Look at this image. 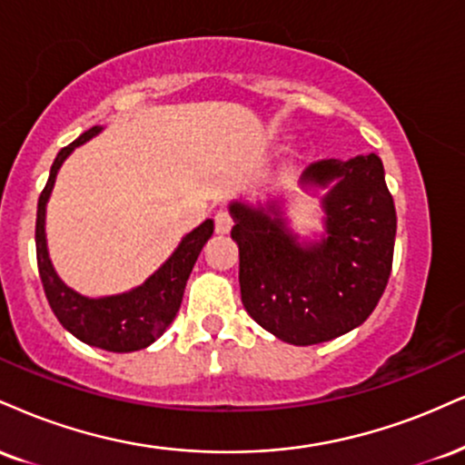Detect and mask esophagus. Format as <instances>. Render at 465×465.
I'll return each mask as SVG.
<instances>
[{
	"label": "esophagus",
	"instance_id": "obj_1",
	"mask_svg": "<svg viewBox=\"0 0 465 465\" xmlns=\"http://www.w3.org/2000/svg\"><path fill=\"white\" fill-rule=\"evenodd\" d=\"M233 225V218L229 214L227 210H218L216 216H214V227H216V233H229V229Z\"/></svg>",
	"mask_w": 465,
	"mask_h": 465
}]
</instances>
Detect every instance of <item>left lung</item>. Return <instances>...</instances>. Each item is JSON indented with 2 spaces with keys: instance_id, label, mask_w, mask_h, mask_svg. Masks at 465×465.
<instances>
[{
  "instance_id": "8db88e82",
  "label": "left lung",
  "mask_w": 465,
  "mask_h": 465,
  "mask_svg": "<svg viewBox=\"0 0 465 465\" xmlns=\"http://www.w3.org/2000/svg\"><path fill=\"white\" fill-rule=\"evenodd\" d=\"M301 186H329L324 233L314 242H299L279 201L266 208L233 201L229 212L244 310L275 338L310 346L349 333L372 314L392 271L396 210L377 153L316 162Z\"/></svg>"
}]
</instances>
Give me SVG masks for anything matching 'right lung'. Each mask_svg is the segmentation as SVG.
<instances>
[{
  "mask_svg": "<svg viewBox=\"0 0 465 465\" xmlns=\"http://www.w3.org/2000/svg\"><path fill=\"white\" fill-rule=\"evenodd\" d=\"M104 127L94 125L84 132L69 147L60 149L55 155L49 179L45 183L36 210V262L38 275H41L45 294H47L52 312L66 331L82 340L84 344L97 346V349L112 351V353H132V351L147 349L153 344L166 327L177 316L179 305L183 299V288L193 272L194 262L214 232V221L208 218L197 229L182 238L179 247L173 251L169 260L151 275L143 286L130 292L102 296V299H88L75 290H71L58 272L54 271L49 260L47 238H45V210H47L49 194L55 183L63 162L75 147H80L93 136H97Z\"/></svg>",
  "mask_w": 465,
  "mask_h": 465,
  "instance_id": "obj_1",
  "label": "right lung"
}]
</instances>
